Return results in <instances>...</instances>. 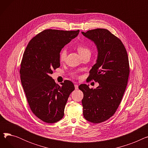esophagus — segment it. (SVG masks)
<instances>
[{
  "instance_id": "obj_1",
  "label": "esophagus",
  "mask_w": 148,
  "mask_h": 148,
  "mask_svg": "<svg viewBox=\"0 0 148 148\" xmlns=\"http://www.w3.org/2000/svg\"><path fill=\"white\" fill-rule=\"evenodd\" d=\"M74 86H75V90H77L79 89V86H78V84H75V85H74Z\"/></svg>"
}]
</instances>
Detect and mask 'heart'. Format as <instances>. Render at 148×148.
I'll use <instances>...</instances> for the list:
<instances>
[{"label": "heart", "mask_w": 148, "mask_h": 148, "mask_svg": "<svg viewBox=\"0 0 148 148\" xmlns=\"http://www.w3.org/2000/svg\"><path fill=\"white\" fill-rule=\"evenodd\" d=\"M77 50L80 54V56L84 53H90V49L89 47L86 45L80 44L77 46ZM67 56V51L66 49H62L59 53V59L60 61H64L65 60Z\"/></svg>", "instance_id": "heart-1"}]
</instances>
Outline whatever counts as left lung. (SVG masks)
<instances>
[{"mask_svg": "<svg viewBox=\"0 0 148 148\" xmlns=\"http://www.w3.org/2000/svg\"><path fill=\"white\" fill-rule=\"evenodd\" d=\"M82 34L94 42L98 50L97 62L89 71L88 82L94 80L99 86L95 89L86 84L79 86L83 92L84 118L98 123L111 118L121 102L130 74L128 58L122 41L107 29Z\"/></svg>", "mask_w": 148, "mask_h": 148, "instance_id": "left-lung-1", "label": "left lung"}]
</instances>
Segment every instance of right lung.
Here are the masks:
<instances>
[{
	"mask_svg": "<svg viewBox=\"0 0 148 148\" xmlns=\"http://www.w3.org/2000/svg\"><path fill=\"white\" fill-rule=\"evenodd\" d=\"M79 30L47 29L27 44L20 65V79L31 110L46 123H55L64 116L70 94L74 90L69 80L56 84L50 74L60 66L59 53L79 35Z\"/></svg>",
	"mask_w": 148,
	"mask_h": 148,
	"instance_id": "right-lung-1",
	"label": "right lung"
}]
</instances>
